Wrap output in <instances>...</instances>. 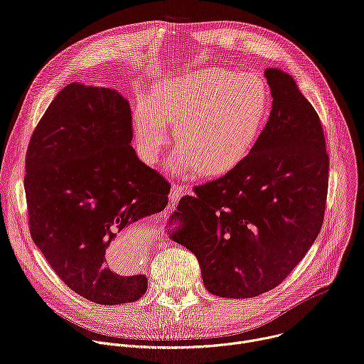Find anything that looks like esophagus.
Listing matches in <instances>:
<instances>
[{"label": "esophagus", "instance_id": "1", "mask_svg": "<svg viewBox=\"0 0 364 364\" xmlns=\"http://www.w3.org/2000/svg\"><path fill=\"white\" fill-rule=\"evenodd\" d=\"M187 191V187L186 186H180V184H173L171 186V191H170V200L177 203Z\"/></svg>", "mask_w": 364, "mask_h": 364}]
</instances>
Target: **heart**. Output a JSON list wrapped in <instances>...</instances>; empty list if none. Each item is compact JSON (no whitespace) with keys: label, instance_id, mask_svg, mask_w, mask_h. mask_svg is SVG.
<instances>
[{"label":"heart","instance_id":"1","mask_svg":"<svg viewBox=\"0 0 364 364\" xmlns=\"http://www.w3.org/2000/svg\"><path fill=\"white\" fill-rule=\"evenodd\" d=\"M268 92L261 76L210 66L155 83L132 111L139 157L154 164L174 128L178 145L170 170L219 176L242 163L261 136Z\"/></svg>","mask_w":364,"mask_h":364}]
</instances>
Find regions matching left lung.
Segmentation results:
<instances>
[{
  "label": "left lung",
  "instance_id": "8db88e82",
  "mask_svg": "<svg viewBox=\"0 0 364 364\" xmlns=\"http://www.w3.org/2000/svg\"><path fill=\"white\" fill-rule=\"evenodd\" d=\"M272 111L247 157L194 187L173 239L193 252L205 289L252 298L278 287L317 239L328 190L321 121L291 75L269 68Z\"/></svg>",
  "mask_w": 364,
  "mask_h": 364
}]
</instances>
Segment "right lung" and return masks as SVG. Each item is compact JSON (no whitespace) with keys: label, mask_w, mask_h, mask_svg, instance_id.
I'll return each instance as SVG.
<instances>
[{"label":"right lung","mask_w":364,"mask_h":364,"mask_svg":"<svg viewBox=\"0 0 364 364\" xmlns=\"http://www.w3.org/2000/svg\"><path fill=\"white\" fill-rule=\"evenodd\" d=\"M128 100L115 89L70 83L37 124L26 155L30 233L59 278L102 305L127 304L146 277H122L107 249L132 223L160 213L170 183L131 145Z\"/></svg>","instance_id":"1"}]
</instances>
